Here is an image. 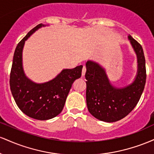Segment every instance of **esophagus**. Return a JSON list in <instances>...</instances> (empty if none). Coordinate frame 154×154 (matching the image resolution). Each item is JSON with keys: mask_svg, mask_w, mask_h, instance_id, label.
<instances>
[{"mask_svg": "<svg viewBox=\"0 0 154 154\" xmlns=\"http://www.w3.org/2000/svg\"><path fill=\"white\" fill-rule=\"evenodd\" d=\"M86 72V67L85 66H83L82 67V76H85Z\"/></svg>", "mask_w": 154, "mask_h": 154, "instance_id": "esophagus-1", "label": "esophagus"}]
</instances>
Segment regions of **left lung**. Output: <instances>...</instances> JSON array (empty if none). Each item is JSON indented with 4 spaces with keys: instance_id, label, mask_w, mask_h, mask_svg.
<instances>
[{
    "instance_id": "obj_1",
    "label": "left lung",
    "mask_w": 154,
    "mask_h": 154,
    "mask_svg": "<svg viewBox=\"0 0 154 154\" xmlns=\"http://www.w3.org/2000/svg\"><path fill=\"white\" fill-rule=\"evenodd\" d=\"M137 58V72L134 82L118 88L109 82L105 69L92 61L86 63V102L89 112L96 119L114 122L128 115L138 103L146 80V59L141 45L128 36Z\"/></svg>"
}]
</instances>
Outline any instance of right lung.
Segmentation results:
<instances>
[{"label": "right lung", "mask_w": 154, "mask_h": 154, "mask_svg": "<svg viewBox=\"0 0 154 154\" xmlns=\"http://www.w3.org/2000/svg\"><path fill=\"white\" fill-rule=\"evenodd\" d=\"M40 24L31 29L16 48L10 74V88L14 100L24 114L38 120L52 119L64 106L72 83L82 75V66L63 69L54 79L35 83L26 77L22 66V50L28 38L44 26Z\"/></svg>", "instance_id": "1"}]
</instances>
